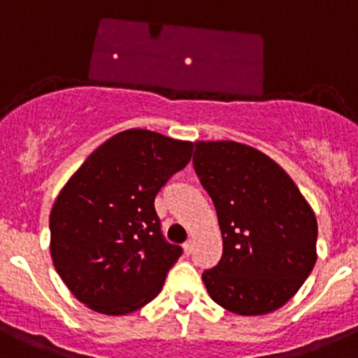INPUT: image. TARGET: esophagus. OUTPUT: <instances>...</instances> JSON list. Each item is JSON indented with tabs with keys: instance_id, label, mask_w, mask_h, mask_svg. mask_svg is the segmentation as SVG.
<instances>
[{
	"instance_id": "esophagus-1",
	"label": "esophagus",
	"mask_w": 358,
	"mask_h": 358,
	"mask_svg": "<svg viewBox=\"0 0 358 358\" xmlns=\"http://www.w3.org/2000/svg\"><path fill=\"white\" fill-rule=\"evenodd\" d=\"M192 247H194V243H192V240H187L185 243H183V252H185L187 256L192 252Z\"/></svg>"
}]
</instances>
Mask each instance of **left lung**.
Instances as JSON below:
<instances>
[{"mask_svg": "<svg viewBox=\"0 0 358 358\" xmlns=\"http://www.w3.org/2000/svg\"><path fill=\"white\" fill-rule=\"evenodd\" d=\"M192 162L222 233V258L203 272L208 295L242 316L282 307L316 263L310 205L288 173L252 146L198 141Z\"/></svg>", "mask_w": 358, "mask_h": 358, "instance_id": "obj_1", "label": "left lung"}]
</instances>
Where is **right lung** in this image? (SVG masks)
Listing matches in <instances>:
<instances>
[{"instance_id":"right-lung-1","label":"right lung","mask_w":358,"mask_h":358,"mask_svg":"<svg viewBox=\"0 0 358 358\" xmlns=\"http://www.w3.org/2000/svg\"><path fill=\"white\" fill-rule=\"evenodd\" d=\"M192 143L130 129L100 145L52 205L51 256L72 295L100 315L141 309L182 247L166 242L155 196L189 164Z\"/></svg>"}]
</instances>
